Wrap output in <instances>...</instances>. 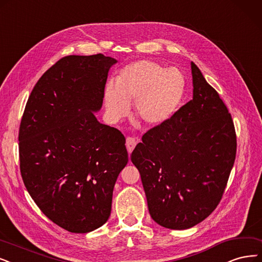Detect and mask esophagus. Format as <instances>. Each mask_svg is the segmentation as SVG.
Here are the masks:
<instances>
[{"mask_svg": "<svg viewBox=\"0 0 262 262\" xmlns=\"http://www.w3.org/2000/svg\"><path fill=\"white\" fill-rule=\"evenodd\" d=\"M125 146H127L128 152L131 154L133 151L135 146H137V140L133 139V138H128L127 141H125Z\"/></svg>", "mask_w": 262, "mask_h": 262, "instance_id": "esophagus-1", "label": "esophagus"}]
</instances>
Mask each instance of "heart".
<instances>
[{
	"mask_svg": "<svg viewBox=\"0 0 262 262\" xmlns=\"http://www.w3.org/2000/svg\"><path fill=\"white\" fill-rule=\"evenodd\" d=\"M185 92V78L176 69H167L151 60L135 61L124 67L104 90L106 113L114 121L127 117L134 103L138 119L150 127L170 120Z\"/></svg>",
	"mask_w": 262,
	"mask_h": 262,
	"instance_id": "1",
	"label": "heart"
}]
</instances>
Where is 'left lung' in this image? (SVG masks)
Wrapping results in <instances>:
<instances>
[{
  "mask_svg": "<svg viewBox=\"0 0 262 262\" xmlns=\"http://www.w3.org/2000/svg\"><path fill=\"white\" fill-rule=\"evenodd\" d=\"M191 73L192 100L146 132L131 155L151 218L174 230L191 228L214 212L236 154L231 114L193 62Z\"/></svg>",
  "mask_w": 262,
  "mask_h": 262,
  "instance_id": "1",
  "label": "left lung"
}]
</instances>
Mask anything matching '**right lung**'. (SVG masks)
Returning <instances> with one entry per match:
<instances>
[{"mask_svg":"<svg viewBox=\"0 0 262 262\" xmlns=\"http://www.w3.org/2000/svg\"><path fill=\"white\" fill-rule=\"evenodd\" d=\"M116 62L102 54L60 59L36 82L20 122L27 190L52 223L73 233L107 222L115 183L128 163L122 133L93 114Z\"/></svg>","mask_w":262,"mask_h":262,"instance_id":"1","label":"right lung"}]
</instances>
